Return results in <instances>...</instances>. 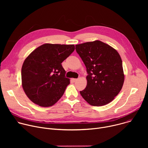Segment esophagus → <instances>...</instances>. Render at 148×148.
<instances>
[{
    "label": "esophagus",
    "instance_id": "esophagus-1",
    "mask_svg": "<svg viewBox=\"0 0 148 148\" xmlns=\"http://www.w3.org/2000/svg\"><path fill=\"white\" fill-rule=\"evenodd\" d=\"M78 80V79H77V78H73V81H74V82H75V81H77Z\"/></svg>",
    "mask_w": 148,
    "mask_h": 148
}]
</instances>
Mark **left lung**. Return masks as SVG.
Segmentation results:
<instances>
[{"label": "left lung", "instance_id": "obj_1", "mask_svg": "<svg viewBox=\"0 0 148 148\" xmlns=\"http://www.w3.org/2000/svg\"><path fill=\"white\" fill-rule=\"evenodd\" d=\"M87 69V85L79 91L92 106H102L119 94L124 81L121 58L116 50L96 40L75 45Z\"/></svg>", "mask_w": 148, "mask_h": 148}]
</instances>
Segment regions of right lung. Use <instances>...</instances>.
<instances>
[{
  "instance_id": "right-lung-1",
  "label": "right lung",
  "mask_w": 148,
  "mask_h": 148,
  "mask_svg": "<svg viewBox=\"0 0 148 148\" xmlns=\"http://www.w3.org/2000/svg\"><path fill=\"white\" fill-rule=\"evenodd\" d=\"M74 49L73 45L45 44L26 58L22 68V87L32 102L47 107L61 98L70 84L61 63Z\"/></svg>"
}]
</instances>
